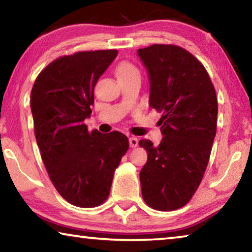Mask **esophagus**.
Segmentation results:
<instances>
[{
    "label": "esophagus",
    "mask_w": 252,
    "mask_h": 252,
    "mask_svg": "<svg viewBox=\"0 0 252 252\" xmlns=\"http://www.w3.org/2000/svg\"><path fill=\"white\" fill-rule=\"evenodd\" d=\"M129 142H130V147L131 148H136L138 147V143H139V140L134 138V136H131L129 139Z\"/></svg>",
    "instance_id": "34e87169"
}]
</instances>
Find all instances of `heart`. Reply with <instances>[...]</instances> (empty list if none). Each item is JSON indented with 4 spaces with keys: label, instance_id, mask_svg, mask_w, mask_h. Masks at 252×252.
<instances>
[{
    "label": "heart",
    "instance_id": "1",
    "mask_svg": "<svg viewBox=\"0 0 252 252\" xmlns=\"http://www.w3.org/2000/svg\"><path fill=\"white\" fill-rule=\"evenodd\" d=\"M116 73L119 81L129 80L135 76H140V71L133 63L129 61H121L116 66Z\"/></svg>",
    "mask_w": 252,
    "mask_h": 252
}]
</instances>
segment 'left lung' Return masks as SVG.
I'll use <instances>...</instances> for the list:
<instances>
[{"label":"left lung","instance_id":"obj_1","mask_svg":"<svg viewBox=\"0 0 252 252\" xmlns=\"http://www.w3.org/2000/svg\"><path fill=\"white\" fill-rule=\"evenodd\" d=\"M149 72V104L162 113L160 144L140 140L148 161L140 172L144 202L172 211L190 201L201 182L217 132L218 100L202 63L181 46L139 49Z\"/></svg>","mask_w":252,"mask_h":252}]
</instances>
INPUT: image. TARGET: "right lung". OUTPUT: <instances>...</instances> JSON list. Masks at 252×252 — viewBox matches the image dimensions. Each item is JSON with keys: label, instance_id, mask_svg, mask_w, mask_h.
Masks as SVG:
<instances>
[{"label": "right lung", "instance_id": "1", "mask_svg": "<svg viewBox=\"0 0 252 252\" xmlns=\"http://www.w3.org/2000/svg\"><path fill=\"white\" fill-rule=\"evenodd\" d=\"M117 50L83 51L55 59L33 84L31 110L42 161L58 192L80 208L109 197L116 169L129 149L121 132L89 131L84 120L94 87Z\"/></svg>", "mask_w": 252, "mask_h": 252}]
</instances>
